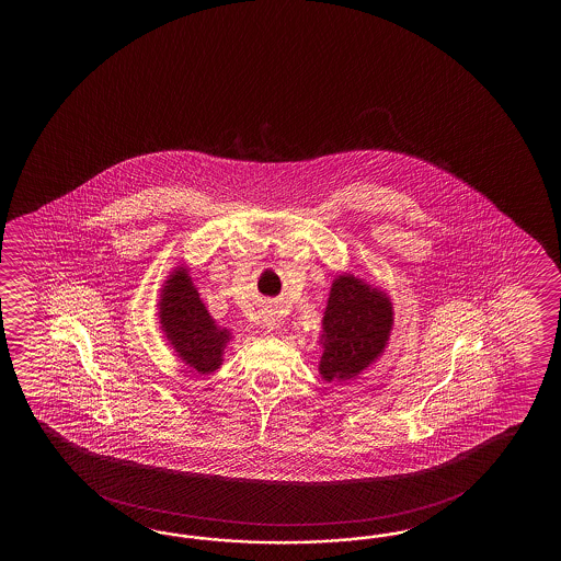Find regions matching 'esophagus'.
Masks as SVG:
<instances>
[{"mask_svg":"<svg viewBox=\"0 0 561 561\" xmlns=\"http://www.w3.org/2000/svg\"><path fill=\"white\" fill-rule=\"evenodd\" d=\"M263 322H264V327H266V329H275V324H276L275 317H273V314H271V312H268V314H264Z\"/></svg>","mask_w":561,"mask_h":561,"instance_id":"34e87169","label":"esophagus"}]
</instances>
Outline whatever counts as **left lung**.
<instances>
[{"label": "left lung", "mask_w": 561, "mask_h": 561, "mask_svg": "<svg viewBox=\"0 0 561 561\" xmlns=\"http://www.w3.org/2000/svg\"><path fill=\"white\" fill-rule=\"evenodd\" d=\"M393 329L391 298L355 275L333 280L322 317L324 381H348L381 357Z\"/></svg>", "instance_id": "1"}]
</instances>
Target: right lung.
<instances>
[{
    "mask_svg": "<svg viewBox=\"0 0 561 561\" xmlns=\"http://www.w3.org/2000/svg\"><path fill=\"white\" fill-rule=\"evenodd\" d=\"M158 307L162 331L176 355L201 375L215 373L232 334L210 317L186 266H176L168 276Z\"/></svg>",
    "mask_w": 561,
    "mask_h": 561,
    "instance_id": "obj_1",
    "label": "right lung"
}]
</instances>
